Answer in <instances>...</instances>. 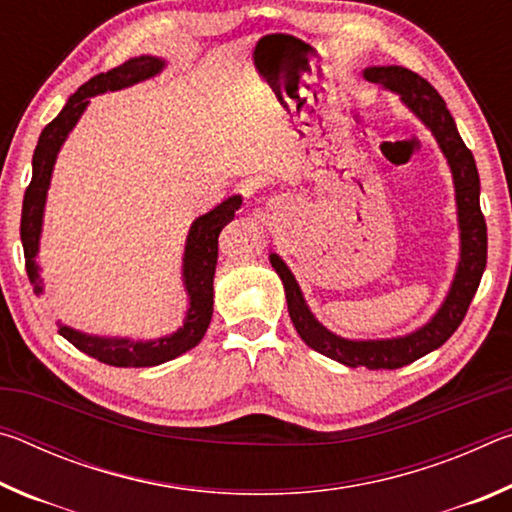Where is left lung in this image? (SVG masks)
Listing matches in <instances>:
<instances>
[{"instance_id": "8db88e82", "label": "left lung", "mask_w": 512, "mask_h": 512, "mask_svg": "<svg viewBox=\"0 0 512 512\" xmlns=\"http://www.w3.org/2000/svg\"><path fill=\"white\" fill-rule=\"evenodd\" d=\"M370 83H379L384 88L402 94V101L418 115L424 124L431 128L436 140L443 149L445 158L454 173L456 187V205H458V223H461V262L454 277L452 291L445 300V305L438 309V314L431 318V323L424 325L418 332L402 339L388 341H348L341 339L318 323L311 316L309 307L305 305L296 277L277 255H271V264L282 277L284 291H287L289 316L293 327L298 329L300 339L309 348L325 354V357L343 363V366L357 368L366 366L370 370L379 368H402L409 363L418 361L424 354L440 348L449 336H452L458 325L470 309V302L479 289L481 275L488 262V228L479 203V171L472 151L467 149L461 135L456 131L454 117L449 115L445 101L436 88L422 79L420 74L411 72L406 67L388 65V67H370L363 72Z\"/></svg>"}]
</instances>
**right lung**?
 <instances>
[{
	"label": "right lung",
	"instance_id": "obj_1",
	"mask_svg": "<svg viewBox=\"0 0 512 512\" xmlns=\"http://www.w3.org/2000/svg\"><path fill=\"white\" fill-rule=\"evenodd\" d=\"M162 60L153 56L131 58L128 63L110 69L106 74H97L79 92L69 97L67 106L60 110V115L49 121L45 131L40 133L36 151H33V176L31 183L24 192L22 201V221H20V239L24 248V259H27V273L31 284H36V293L42 291L38 282V239L42 228V210H45V198L51 180V169H54L56 155L60 144L65 142L67 133L72 131L76 121L83 115L85 106L90 103V97L101 94L106 90L128 88L137 81L149 79L162 69ZM241 205V196H230L228 201L216 205L212 212L198 216L192 230H189L187 246H185V287L189 296V311L185 325L176 334L164 336V339L135 343L131 339H99V336H88L58 325V334L74 345L76 350L88 354V357L99 359L108 366L126 368H149L160 366L164 361H171L180 354L192 350L194 345L203 339L207 325L212 320V296H214V271L216 257H219V235L221 230L235 219V212Z\"/></svg>",
	"mask_w": 512,
	"mask_h": 512
}]
</instances>
